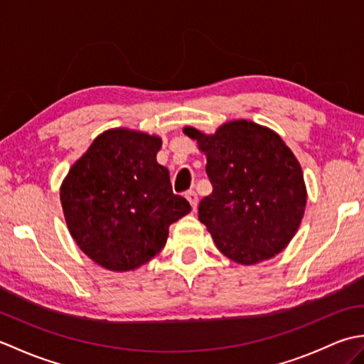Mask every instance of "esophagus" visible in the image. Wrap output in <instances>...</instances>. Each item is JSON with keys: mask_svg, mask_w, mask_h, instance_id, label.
<instances>
[{"mask_svg": "<svg viewBox=\"0 0 364 364\" xmlns=\"http://www.w3.org/2000/svg\"><path fill=\"white\" fill-rule=\"evenodd\" d=\"M186 198L189 200L192 210L196 211V210H197V205H198V196H197V192H196V191H188V192H186Z\"/></svg>", "mask_w": 364, "mask_h": 364, "instance_id": "34e87169", "label": "esophagus"}]
</instances>
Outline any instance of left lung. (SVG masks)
<instances>
[{
    "instance_id": "1",
    "label": "left lung",
    "mask_w": 364,
    "mask_h": 364,
    "mask_svg": "<svg viewBox=\"0 0 364 364\" xmlns=\"http://www.w3.org/2000/svg\"><path fill=\"white\" fill-rule=\"evenodd\" d=\"M184 134L206 154L213 192L198 205L218 249L239 264L280 253L304 218L306 189L299 161L282 137L253 122L236 120L206 136Z\"/></svg>"
}]
</instances>
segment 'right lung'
<instances>
[{
  "mask_svg": "<svg viewBox=\"0 0 364 364\" xmlns=\"http://www.w3.org/2000/svg\"><path fill=\"white\" fill-rule=\"evenodd\" d=\"M161 139L109 129L75 162L60 188L68 231L97 264L125 272L164 249L168 227L191 211L156 162Z\"/></svg>",
  "mask_w": 364,
  "mask_h": 364,
  "instance_id": "right-lung-1",
  "label": "right lung"
}]
</instances>
